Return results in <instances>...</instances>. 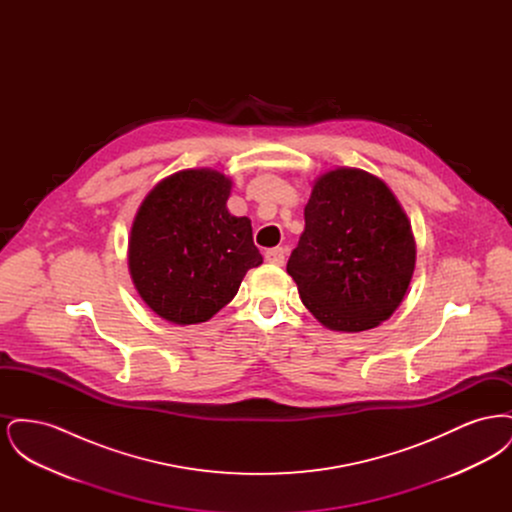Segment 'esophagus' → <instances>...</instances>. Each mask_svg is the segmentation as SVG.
Returning <instances> with one entry per match:
<instances>
[{"label": "esophagus", "mask_w": 512, "mask_h": 512, "mask_svg": "<svg viewBox=\"0 0 512 512\" xmlns=\"http://www.w3.org/2000/svg\"><path fill=\"white\" fill-rule=\"evenodd\" d=\"M265 259H267L270 265H276V267H282L286 263V251L282 247H272L265 253Z\"/></svg>", "instance_id": "esophagus-1"}]
</instances>
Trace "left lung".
Here are the masks:
<instances>
[{
  "instance_id": "8db88e82",
  "label": "left lung",
  "mask_w": 512,
  "mask_h": 512,
  "mask_svg": "<svg viewBox=\"0 0 512 512\" xmlns=\"http://www.w3.org/2000/svg\"><path fill=\"white\" fill-rule=\"evenodd\" d=\"M414 263L411 222L382 178L349 167L318 176L286 270L322 326H380L405 299Z\"/></svg>"
}]
</instances>
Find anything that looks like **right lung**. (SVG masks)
Segmentation results:
<instances>
[{
    "label": "right lung",
    "instance_id": "add662e5",
    "mask_svg": "<svg viewBox=\"0 0 512 512\" xmlns=\"http://www.w3.org/2000/svg\"><path fill=\"white\" fill-rule=\"evenodd\" d=\"M230 190L222 172L186 169L157 182L138 207L128 270L144 303L167 322H207L263 263L251 220L226 207Z\"/></svg>",
    "mask_w": 512,
    "mask_h": 512
}]
</instances>
